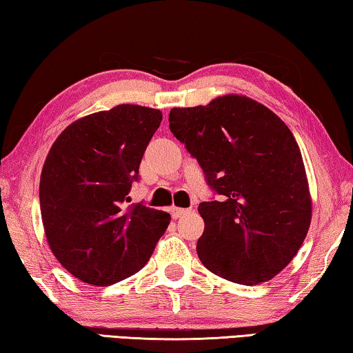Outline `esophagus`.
Returning a JSON list of instances; mask_svg holds the SVG:
<instances>
[{
  "mask_svg": "<svg viewBox=\"0 0 353 353\" xmlns=\"http://www.w3.org/2000/svg\"><path fill=\"white\" fill-rule=\"evenodd\" d=\"M188 212H190V209H183V208H176V206L170 208V214H172L173 219L181 217V215H186Z\"/></svg>",
  "mask_w": 353,
  "mask_h": 353,
  "instance_id": "1",
  "label": "esophagus"
}]
</instances>
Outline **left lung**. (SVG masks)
Listing matches in <instances>:
<instances>
[{
    "instance_id": "left-lung-1",
    "label": "left lung",
    "mask_w": 353,
    "mask_h": 353,
    "mask_svg": "<svg viewBox=\"0 0 353 353\" xmlns=\"http://www.w3.org/2000/svg\"><path fill=\"white\" fill-rule=\"evenodd\" d=\"M170 132L199 161L219 200L199 206L196 254L211 273L257 285L298 254L312 196L298 142L279 116L242 94L172 108Z\"/></svg>"
}]
</instances>
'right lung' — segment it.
<instances>
[{
  "label": "right lung",
  "instance_id": "add662e5",
  "mask_svg": "<svg viewBox=\"0 0 353 353\" xmlns=\"http://www.w3.org/2000/svg\"><path fill=\"white\" fill-rule=\"evenodd\" d=\"M163 113L122 103L70 123L49 150L40 209L49 248L68 273L96 287L144 267L170 215L130 201Z\"/></svg>",
  "mask_w": 353,
  "mask_h": 353
}]
</instances>
